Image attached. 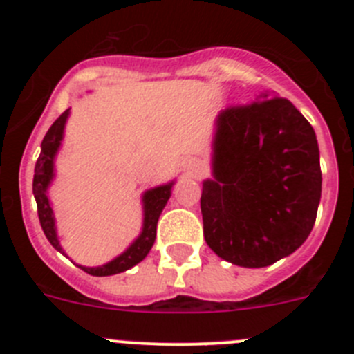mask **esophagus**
<instances>
[{
    "mask_svg": "<svg viewBox=\"0 0 354 354\" xmlns=\"http://www.w3.org/2000/svg\"><path fill=\"white\" fill-rule=\"evenodd\" d=\"M184 170L192 177H202L205 174V162L198 158H187L184 161Z\"/></svg>",
    "mask_w": 354,
    "mask_h": 354,
    "instance_id": "34e87169",
    "label": "esophagus"
}]
</instances>
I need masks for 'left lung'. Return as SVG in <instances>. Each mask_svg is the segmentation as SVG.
<instances>
[{
  "label": "left lung",
  "instance_id": "left-lung-1",
  "mask_svg": "<svg viewBox=\"0 0 354 354\" xmlns=\"http://www.w3.org/2000/svg\"><path fill=\"white\" fill-rule=\"evenodd\" d=\"M214 180L200 198L209 248L243 268H266L305 243L321 200L315 133L286 97L261 95L216 122Z\"/></svg>",
  "mask_w": 354,
  "mask_h": 354
}]
</instances>
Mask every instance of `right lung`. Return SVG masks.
<instances>
[{
  "instance_id": "obj_1",
  "label": "right lung",
  "mask_w": 354,
  "mask_h": 354,
  "mask_svg": "<svg viewBox=\"0 0 354 354\" xmlns=\"http://www.w3.org/2000/svg\"><path fill=\"white\" fill-rule=\"evenodd\" d=\"M67 115L68 109L53 122V126L49 127V131L44 136L42 150H40V156L37 159L35 175H33V195H35L37 200V212H39L40 227H42L49 243L62 253H64V250H62L58 237H56L55 218H53V209L51 204H49L48 195H46V189H48L49 183L53 179V159H55L56 150L60 147L62 136H64V126L65 120H67ZM170 192L171 184H165V186L154 187V189H150V192L143 195V209H145L143 232L126 252L122 253L120 257H117L115 261L108 262L104 266H99V268H83V266H80L81 270L84 273L92 274V277H109V274H117L122 273V271L131 270L133 266L142 262L147 257V253L150 252L152 245H154L159 214H161L162 207L167 205L168 198H170Z\"/></svg>"
}]
</instances>
